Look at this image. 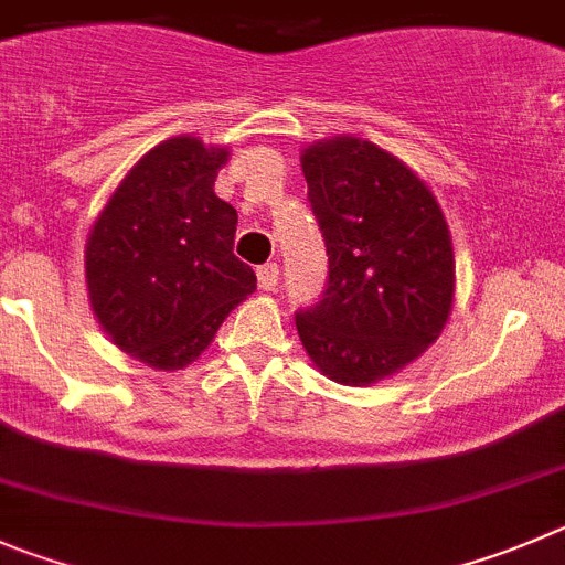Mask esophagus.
I'll return each mask as SVG.
<instances>
[{
    "label": "esophagus",
    "mask_w": 565,
    "mask_h": 565,
    "mask_svg": "<svg viewBox=\"0 0 565 565\" xmlns=\"http://www.w3.org/2000/svg\"><path fill=\"white\" fill-rule=\"evenodd\" d=\"M256 278H258V287L265 289V292H273V289L278 287V265H276V262H267V265L258 267Z\"/></svg>",
    "instance_id": "1"
}]
</instances>
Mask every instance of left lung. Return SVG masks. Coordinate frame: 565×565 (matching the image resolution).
<instances>
[{
	"mask_svg": "<svg viewBox=\"0 0 565 565\" xmlns=\"http://www.w3.org/2000/svg\"><path fill=\"white\" fill-rule=\"evenodd\" d=\"M300 163L329 276L295 326L326 376L365 387L424 354L449 318V228L424 181L371 141H320Z\"/></svg>",
	"mask_w": 565,
	"mask_h": 565,
	"instance_id": "1",
	"label": "left lung"
}]
</instances>
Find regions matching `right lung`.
<instances>
[{"label": "right lung", "instance_id": "right-lung-1", "mask_svg": "<svg viewBox=\"0 0 565 565\" xmlns=\"http://www.w3.org/2000/svg\"><path fill=\"white\" fill-rule=\"evenodd\" d=\"M225 158L192 136L163 141L116 186L88 236L94 315L158 371L198 360L256 289V273L234 256L236 209L214 194Z\"/></svg>", "mask_w": 565, "mask_h": 565}]
</instances>
